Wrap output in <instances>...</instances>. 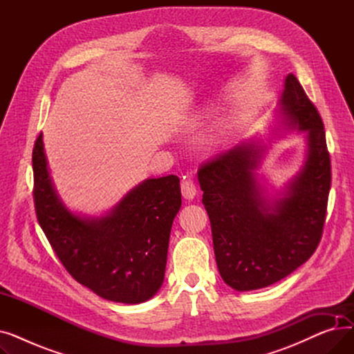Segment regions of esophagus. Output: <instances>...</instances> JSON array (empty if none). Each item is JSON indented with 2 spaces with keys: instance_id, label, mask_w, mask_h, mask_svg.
I'll return each mask as SVG.
<instances>
[{
  "instance_id": "obj_1",
  "label": "esophagus",
  "mask_w": 354,
  "mask_h": 354,
  "mask_svg": "<svg viewBox=\"0 0 354 354\" xmlns=\"http://www.w3.org/2000/svg\"><path fill=\"white\" fill-rule=\"evenodd\" d=\"M180 191L183 198L192 199L196 195V183L192 178H185L180 183Z\"/></svg>"
}]
</instances>
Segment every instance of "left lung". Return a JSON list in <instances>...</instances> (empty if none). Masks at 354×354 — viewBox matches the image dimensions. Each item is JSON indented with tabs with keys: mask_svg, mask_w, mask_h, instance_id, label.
Instances as JSON below:
<instances>
[{
	"mask_svg": "<svg viewBox=\"0 0 354 354\" xmlns=\"http://www.w3.org/2000/svg\"><path fill=\"white\" fill-rule=\"evenodd\" d=\"M280 106L288 126L307 133V160L274 207L254 178L259 149L252 143L222 152L198 169L211 221L218 271L230 287H268L304 264L317 250L331 185L330 153L317 107L294 74L286 77Z\"/></svg>",
	"mask_w": 354,
	"mask_h": 354,
	"instance_id": "8db88e82",
	"label": "left lung"
}]
</instances>
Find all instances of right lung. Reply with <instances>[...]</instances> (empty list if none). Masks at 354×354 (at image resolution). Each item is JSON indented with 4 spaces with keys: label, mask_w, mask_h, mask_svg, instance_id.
Segmentation results:
<instances>
[{
    "label": "right lung",
    "mask_w": 354,
    "mask_h": 354,
    "mask_svg": "<svg viewBox=\"0 0 354 354\" xmlns=\"http://www.w3.org/2000/svg\"><path fill=\"white\" fill-rule=\"evenodd\" d=\"M32 171L37 221L74 280L116 303L138 304L155 295L182 205L179 178L147 179L110 215L83 219L68 212L54 192L41 133L32 149Z\"/></svg>",
    "instance_id": "right-lung-1"
}]
</instances>
